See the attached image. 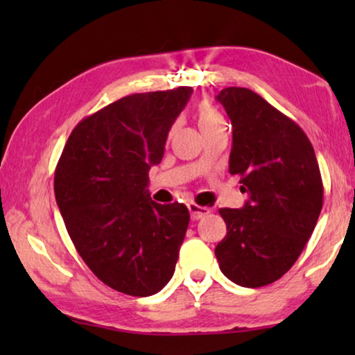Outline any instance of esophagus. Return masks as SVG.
I'll return each instance as SVG.
<instances>
[{
	"label": "esophagus",
	"mask_w": 355,
	"mask_h": 355,
	"mask_svg": "<svg viewBox=\"0 0 355 355\" xmlns=\"http://www.w3.org/2000/svg\"><path fill=\"white\" fill-rule=\"evenodd\" d=\"M187 208H189V211H191V218L193 221L200 220L202 216H205V215H208V213H210V208L200 207V205H197V203H193V202L189 203Z\"/></svg>",
	"instance_id": "1"
}]
</instances>
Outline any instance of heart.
I'll list each match as a JSON object with an SVG mask.
<instances>
[{"mask_svg": "<svg viewBox=\"0 0 355 355\" xmlns=\"http://www.w3.org/2000/svg\"><path fill=\"white\" fill-rule=\"evenodd\" d=\"M197 113H198V121H200L202 129L210 128V125H215V124H220L225 121L223 119L220 111L216 110V106L211 105L210 101H202V103L198 105Z\"/></svg>", "mask_w": 355, "mask_h": 355, "instance_id": "heart-1", "label": "heart"}]
</instances>
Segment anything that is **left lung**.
Returning a JSON list of instances; mask_svg holds the SVG:
<instances>
[{"label":"left lung","instance_id":"left-lung-1","mask_svg":"<svg viewBox=\"0 0 355 355\" xmlns=\"http://www.w3.org/2000/svg\"><path fill=\"white\" fill-rule=\"evenodd\" d=\"M216 100L232 124L230 173L239 174L249 200L220 208L227 232L215 255L232 283L261 288L289 271L312 236L322 174L304 130L259 94L227 87Z\"/></svg>","mask_w":355,"mask_h":355}]
</instances>
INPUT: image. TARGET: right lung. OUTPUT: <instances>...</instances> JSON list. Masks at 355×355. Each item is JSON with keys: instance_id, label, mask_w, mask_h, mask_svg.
<instances>
[{"instance_id": "obj_1", "label": "right lung", "mask_w": 355, "mask_h": 355, "mask_svg": "<svg viewBox=\"0 0 355 355\" xmlns=\"http://www.w3.org/2000/svg\"><path fill=\"white\" fill-rule=\"evenodd\" d=\"M191 87L134 94L72 130L55 171V197L72 244L106 286L134 297L173 278L189 210L153 202L148 169L162 162L169 129Z\"/></svg>"}]
</instances>
